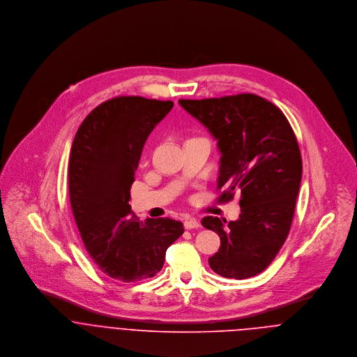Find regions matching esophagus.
<instances>
[{"mask_svg": "<svg viewBox=\"0 0 357 357\" xmlns=\"http://www.w3.org/2000/svg\"><path fill=\"white\" fill-rule=\"evenodd\" d=\"M199 227H201V224H199V221L195 220V218H187V220L184 221V228H185V229H197V228H199Z\"/></svg>", "mask_w": 357, "mask_h": 357, "instance_id": "34e87169", "label": "esophagus"}]
</instances>
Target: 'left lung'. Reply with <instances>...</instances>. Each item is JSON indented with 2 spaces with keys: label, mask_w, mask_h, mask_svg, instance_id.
Instances as JSON below:
<instances>
[{
  "label": "left lung",
  "mask_w": 357,
  "mask_h": 357,
  "mask_svg": "<svg viewBox=\"0 0 357 357\" xmlns=\"http://www.w3.org/2000/svg\"><path fill=\"white\" fill-rule=\"evenodd\" d=\"M178 102L217 140L218 202L241 195L239 218L229 221L228 229L218 217L202 220L221 239L208 265L229 279L255 276L273 261L290 232L303 176L296 135L275 104L253 93Z\"/></svg>",
  "instance_id": "left-lung-1"
}]
</instances>
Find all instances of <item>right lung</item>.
I'll return each instance as SVG.
<instances>
[{"label":"right lung","mask_w":357,"mask_h":357,"mask_svg":"<svg viewBox=\"0 0 357 357\" xmlns=\"http://www.w3.org/2000/svg\"><path fill=\"white\" fill-rule=\"evenodd\" d=\"M172 107L170 100L114 98L84 119L73 142L68 191L81 239L99 269L121 282L155 276L184 232L176 220L140 221L129 204L144 143Z\"/></svg>","instance_id":"add662e5"}]
</instances>
